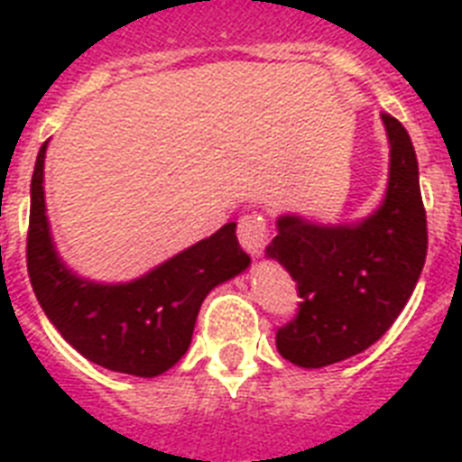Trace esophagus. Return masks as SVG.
<instances>
[{
	"label": "esophagus",
	"mask_w": 462,
	"mask_h": 462,
	"mask_svg": "<svg viewBox=\"0 0 462 462\" xmlns=\"http://www.w3.org/2000/svg\"><path fill=\"white\" fill-rule=\"evenodd\" d=\"M239 245L245 246V252H249L252 256H261L263 254V246L268 242V223L266 217L261 216H245L239 220L237 227Z\"/></svg>",
	"instance_id": "34e87169"
}]
</instances>
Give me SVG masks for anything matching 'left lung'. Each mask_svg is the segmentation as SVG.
Wrapping results in <instances>:
<instances>
[{"instance_id":"8db88e82","label":"left lung","mask_w":462,"mask_h":462,"mask_svg":"<svg viewBox=\"0 0 462 462\" xmlns=\"http://www.w3.org/2000/svg\"><path fill=\"white\" fill-rule=\"evenodd\" d=\"M391 143L386 199L355 225L278 217L266 252L288 268L302 297L275 333L282 357L304 369L365 352L386 333L415 290L427 259V213L420 167L405 126L381 115Z\"/></svg>"}]
</instances>
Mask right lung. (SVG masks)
I'll use <instances>...</instances> for the list:
<instances>
[{
  "instance_id": "right-lung-1",
  "label": "right lung",
  "mask_w": 462,
  "mask_h": 462,
  "mask_svg": "<svg viewBox=\"0 0 462 462\" xmlns=\"http://www.w3.org/2000/svg\"><path fill=\"white\" fill-rule=\"evenodd\" d=\"M45 151L47 141L35 160L25 242L32 292L54 328L83 357L112 372L153 379L184 357L210 290L252 263L235 235L237 225H223L139 281H83L61 263L50 237L42 191Z\"/></svg>"
}]
</instances>
